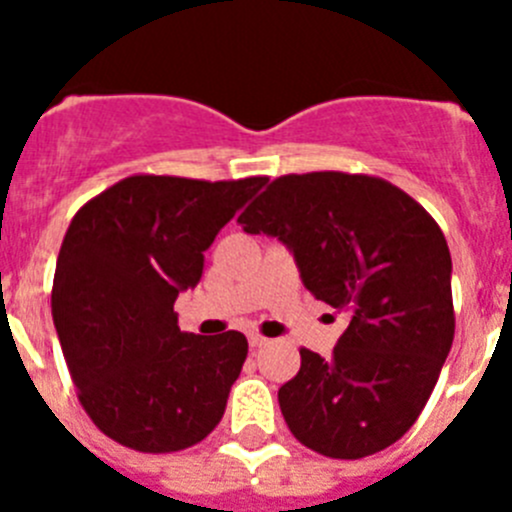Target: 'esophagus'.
<instances>
[{
	"instance_id": "1",
	"label": "esophagus",
	"mask_w": 512,
	"mask_h": 512,
	"mask_svg": "<svg viewBox=\"0 0 512 512\" xmlns=\"http://www.w3.org/2000/svg\"><path fill=\"white\" fill-rule=\"evenodd\" d=\"M248 343H251V348H261V346H266V343H269V338L259 336V333H251V336H248Z\"/></svg>"
}]
</instances>
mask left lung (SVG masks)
<instances>
[{"instance_id": "obj_1", "label": "left lung", "mask_w": 512, "mask_h": 512, "mask_svg": "<svg viewBox=\"0 0 512 512\" xmlns=\"http://www.w3.org/2000/svg\"><path fill=\"white\" fill-rule=\"evenodd\" d=\"M238 223L295 253L300 277L348 325L328 359L300 348L279 408L302 446L364 459L410 431L454 341L451 253L423 205L379 176H279Z\"/></svg>"}]
</instances>
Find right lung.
<instances>
[{"label":"right lung","instance_id":"1","mask_svg":"<svg viewBox=\"0 0 512 512\" xmlns=\"http://www.w3.org/2000/svg\"><path fill=\"white\" fill-rule=\"evenodd\" d=\"M266 176L205 182L133 174L79 207L63 235L51 310L81 408L107 438L171 454L215 431L248 341L182 333L174 302Z\"/></svg>","mask_w":512,"mask_h":512}]
</instances>
